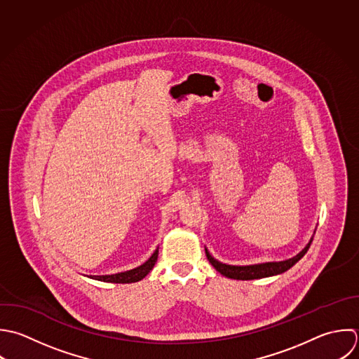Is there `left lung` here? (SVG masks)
<instances>
[{
    "instance_id": "8db88e82",
    "label": "left lung",
    "mask_w": 359,
    "mask_h": 359,
    "mask_svg": "<svg viewBox=\"0 0 359 359\" xmlns=\"http://www.w3.org/2000/svg\"><path fill=\"white\" fill-rule=\"evenodd\" d=\"M316 232V231H315ZM313 241V236L311 238L309 243L294 257L283 260V262H267V263H260V264H250V266H232V264H225L218 262L211 256L208 249L205 248V255L208 262L212 264V267L221 273L224 277L232 278V280H259V278H267L273 276H278L290 270L292 266H295L308 252L311 248V243Z\"/></svg>"
}]
</instances>
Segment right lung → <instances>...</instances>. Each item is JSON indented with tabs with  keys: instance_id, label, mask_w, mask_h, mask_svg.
<instances>
[{
	"instance_id": "1",
	"label": "right lung",
	"mask_w": 359,
	"mask_h": 359,
	"mask_svg": "<svg viewBox=\"0 0 359 359\" xmlns=\"http://www.w3.org/2000/svg\"><path fill=\"white\" fill-rule=\"evenodd\" d=\"M158 249L159 248H156L154 250V253L151 255V257L145 263H142L141 266H138L133 270H127V271H121V273H116V274H109V276H88V277L92 278V280H96V281L111 283V284H130V283L141 281L154 269V266L158 260Z\"/></svg>"
}]
</instances>
